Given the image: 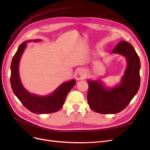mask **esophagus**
<instances>
[{
    "mask_svg": "<svg viewBox=\"0 0 150 150\" xmlns=\"http://www.w3.org/2000/svg\"><path fill=\"white\" fill-rule=\"evenodd\" d=\"M79 73V75H80L81 76L83 77V76H84L86 75V71H85V70H84V69H81Z\"/></svg>",
    "mask_w": 150,
    "mask_h": 150,
    "instance_id": "34e87169",
    "label": "esophagus"
}]
</instances>
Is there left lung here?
I'll return each instance as SVG.
<instances>
[{
	"label": "left lung",
	"instance_id": "obj_1",
	"mask_svg": "<svg viewBox=\"0 0 150 150\" xmlns=\"http://www.w3.org/2000/svg\"><path fill=\"white\" fill-rule=\"evenodd\" d=\"M112 54L126 57L127 67L119 84L108 88L101 81L88 79V103L91 110L101 114H116L128 105L140 86V61L133 46L122 40Z\"/></svg>",
	"mask_w": 150,
	"mask_h": 150
}]
</instances>
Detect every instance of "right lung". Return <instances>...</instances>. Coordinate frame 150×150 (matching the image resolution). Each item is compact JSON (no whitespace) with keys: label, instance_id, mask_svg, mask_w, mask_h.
I'll list each match as a JSON object with an SVG mask.
<instances>
[{"label":"right lung","instance_id":"obj_1","mask_svg":"<svg viewBox=\"0 0 150 150\" xmlns=\"http://www.w3.org/2000/svg\"><path fill=\"white\" fill-rule=\"evenodd\" d=\"M40 39L28 40L22 43L13 56L11 65V84L13 93L23 105L35 114H48L55 112L62 108L67 95L74 87L76 80L62 83L52 94L39 96L30 93L22 85L19 73V66L21 56L28 42H39Z\"/></svg>","mask_w":150,"mask_h":150}]
</instances>
